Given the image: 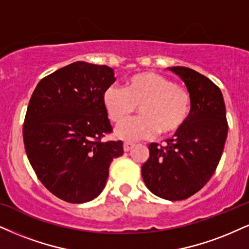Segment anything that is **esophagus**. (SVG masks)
Listing matches in <instances>:
<instances>
[{
  "instance_id": "esophagus-1",
  "label": "esophagus",
  "mask_w": 249,
  "mask_h": 249,
  "mask_svg": "<svg viewBox=\"0 0 249 249\" xmlns=\"http://www.w3.org/2000/svg\"><path fill=\"white\" fill-rule=\"evenodd\" d=\"M134 146V144L133 143H130V142H124V150L125 152L127 151H129V150L133 148Z\"/></svg>"
}]
</instances>
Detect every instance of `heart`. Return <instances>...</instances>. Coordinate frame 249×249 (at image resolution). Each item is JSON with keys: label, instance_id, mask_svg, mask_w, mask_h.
<instances>
[{"label": "heart", "instance_id": "heart-1", "mask_svg": "<svg viewBox=\"0 0 249 249\" xmlns=\"http://www.w3.org/2000/svg\"><path fill=\"white\" fill-rule=\"evenodd\" d=\"M107 118L114 124L124 122L139 107L140 118L120 125L116 136L122 140L148 139L159 131L172 135L189 118L192 97L186 88L160 73L145 71L127 79L124 89L110 85L103 93Z\"/></svg>", "mask_w": 249, "mask_h": 249}]
</instances>
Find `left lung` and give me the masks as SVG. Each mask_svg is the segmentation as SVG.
Returning <instances> with one entry per match:
<instances>
[{"label":"left lung","instance_id":"8db88e82","mask_svg":"<svg viewBox=\"0 0 249 249\" xmlns=\"http://www.w3.org/2000/svg\"><path fill=\"white\" fill-rule=\"evenodd\" d=\"M192 97L189 118L165 146L149 145L142 178L156 196L180 201L194 195L216 171L228 137L222 91L209 78L186 67H171Z\"/></svg>","mask_w":249,"mask_h":249}]
</instances>
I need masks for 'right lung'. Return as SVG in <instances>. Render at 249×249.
<instances>
[{"instance_id":"add662e5","label":"right lung","mask_w":249,"mask_h":249,"mask_svg":"<svg viewBox=\"0 0 249 249\" xmlns=\"http://www.w3.org/2000/svg\"><path fill=\"white\" fill-rule=\"evenodd\" d=\"M115 82L113 69L73 62L38 83L23 125L31 166L52 194L84 203L105 188L109 165L124 153L121 141L103 142L112 125L103 93Z\"/></svg>"}]
</instances>
